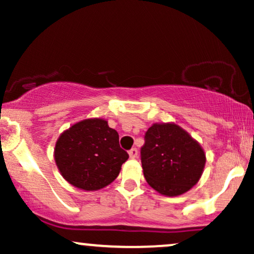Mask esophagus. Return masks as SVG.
I'll list each match as a JSON object with an SVG mask.
<instances>
[{
  "instance_id": "esophagus-1",
  "label": "esophagus",
  "mask_w": 254,
  "mask_h": 254,
  "mask_svg": "<svg viewBox=\"0 0 254 254\" xmlns=\"http://www.w3.org/2000/svg\"><path fill=\"white\" fill-rule=\"evenodd\" d=\"M137 154H138V151H137L136 148H132V149L129 150V156L131 157V159H136Z\"/></svg>"
}]
</instances>
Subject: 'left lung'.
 I'll return each mask as SVG.
<instances>
[{
	"instance_id": "left-lung-1",
	"label": "left lung",
	"mask_w": 254,
	"mask_h": 254,
	"mask_svg": "<svg viewBox=\"0 0 254 254\" xmlns=\"http://www.w3.org/2000/svg\"><path fill=\"white\" fill-rule=\"evenodd\" d=\"M144 138L142 168L150 188L164 196L176 197L199 182L205 153L188 131L176 123H154Z\"/></svg>"
}]
</instances>
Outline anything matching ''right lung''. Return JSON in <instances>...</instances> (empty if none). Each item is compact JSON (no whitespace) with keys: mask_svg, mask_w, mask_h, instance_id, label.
<instances>
[{"mask_svg":"<svg viewBox=\"0 0 254 254\" xmlns=\"http://www.w3.org/2000/svg\"><path fill=\"white\" fill-rule=\"evenodd\" d=\"M55 161L62 177L75 188L98 191L118 177L129 155L119 135L103 118H87L64 130L56 141Z\"/></svg>","mask_w":254,"mask_h":254,"instance_id":"add662e5","label":"right lung"}]
</instances>
